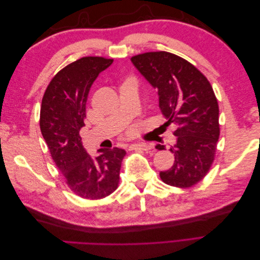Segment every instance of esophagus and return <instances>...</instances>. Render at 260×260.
Here are the masks:
<instances>
[{"label": "esophagus", "mask_w": 260, "mask_h": 260, "mask_svg": "<svg viewBox=\"0 0 260 260\" xmlns=\"http://www.w3.org/2000/svg\"><path fill=\"white\" fill-rule=\"evenodd\" d=\"M153 148V145L151 143H141L132 145L131 149L132 151H143V152H149Z\"/></svg>", "instance_id": "obj_1"}]
</instances>
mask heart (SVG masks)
Returning <instances> with one entry per match:
<instances>
[{
  "mask_svg": "<svg viewBox=\"0 0 260 260\" xmlns=\"http://www.w3.org/2000/svg\"><path fill=\"white\" fill-rule=\"evenodd\" d=\"M122 84H136L137 85V81H136V79L133 77H128L127 79L123 81Z\"/></svg>",
  "mask_w": 260,
  "mask_h": 260,
  "instance_id": "heart-1",
  "label": "heart"
}]
</instances>
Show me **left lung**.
<instances>
[{"label":"left lung","mask_w":260,"mask_h":260,"mask_svg":"<svg viewBox=\"0 0 260 260\" xmlns=\"http://www.w3.org/2000/svg\"><path fill=\"white\" fill-rule=\"evenodd\" d=\"M133 65L158 92L159 108L175 124V162L160 171L165 183L186 188L198 184L215 159L220 136L219 106L210 82L190 61L165 51L131 57ZM164 149L165 145H157Z\"/></svg>","instance_id":"obj_1"}]
</instances>
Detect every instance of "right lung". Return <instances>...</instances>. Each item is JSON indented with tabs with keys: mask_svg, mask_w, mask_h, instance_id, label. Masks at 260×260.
Instances as JSON below:
<instances>
[{
	"mask_svg": "<svg viewBox=\"0 0 260 260\" xmlns=\"http://www.w3.org/2000/svg\"><path fill=\"white\" fill-rule=\"evenodd\" d=\"M114 59L86 56L67 65L53 77L40 109V129L52 158L68 187L86 200L111 195L119 184L124 149L101 148L93 158L82 145L85 104L91 85Z\"/></svg>",
	"mask_w": 260,
	"mask_h": 260,
	"instance_id": "add662e5",
	"label": "right lung"
}]
</instances>
